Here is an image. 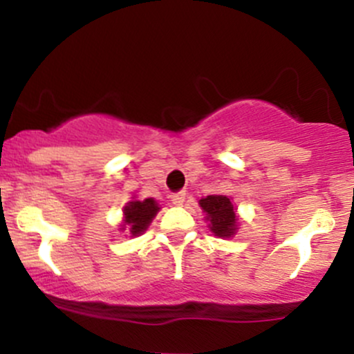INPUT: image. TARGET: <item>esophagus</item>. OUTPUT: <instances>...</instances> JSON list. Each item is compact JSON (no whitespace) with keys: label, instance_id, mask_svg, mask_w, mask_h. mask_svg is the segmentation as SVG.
I'll list each match as a JSON object with an SVG mask.
<instances>
[{"label":"esophagus","instance_id":"1","mask_svg":"<svg viewBox=\"0 0 354 354\" xmlns=\"http://www.w3.org/2000/svg\"><path fill=\"white\" fill-rule=\"evenodd\" d=\"M169 198H171L173 205H176V206H181L183 203H185V193H183V191L181 193H173Z\"/></svg>","mask_w":354,"mask_h":354}]
</instances>
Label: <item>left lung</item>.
I'll list each match as a JSON object with an SVG mask.
<instances>
[{"label":"left lung","instance_id":"8db88e82","mask_svg":"<svg viewBox=\"0 0 354 354\" xmlns=\"http://www.w3.org/2000/svg\"><path fill=\"white\" fill-rule=\"evenodd\" d=\"M200 206L206 214L205 219L208 221V228L214 236L226 239L236 234L239 218L231 198L225 194H209L201 198Z\"/></svg>","mask_w":354,"mask_h":354}]
</instances>
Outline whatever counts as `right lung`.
<instances>
[{"instance_id":"1","label":"right lung","mask_w":354,"mask_h":354,"mask_svg":"<svg viewBox=\"0 0 354 354\" xmlns=\"http://www.w3.org/2000/svg\"><path fill=\"white\" fill-rule=\"evenodd\" d=\"M160 209V205L154 198L138 200L136 196H133V200L123 206V221L120 225V231L126 230L131 238L141 236Z\"/></svg>"}]
</instances>
